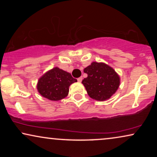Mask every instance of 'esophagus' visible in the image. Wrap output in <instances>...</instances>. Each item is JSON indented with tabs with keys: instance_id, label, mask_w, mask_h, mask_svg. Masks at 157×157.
<instances>
[{
	"instance_id": "34e87169",
	"label": "esophagus",
	"mask_w": 157,
	"mask_h": 157,
	"mask_svg": "<svg viewBox=\"0 0 157 157\" xmlns=\"http://www.w3.org/2000/svg\"><path fill=\"white\" fill-rule=\"evenodd\" d=\"M77 80H78V82H81V81H82V80H83V78H82V77H79V78H78V79H77Z\"/></svg>"
}]
</instances>
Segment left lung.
Masks as SVG:
<instances>
[{
	"label": "left lung",
	"instance_id": "left-lung-1",
	"mask_svg": "<svg viewBox=\"0 0 157 157\" xmlns=\"http://www.w3.org/2000/svg\"><path fill=\"white\" fill-rule=\"evenodd\" d=\"M83 71L88 76L82 81V83L93 99L101 101L109 99L119 89V76L106 63L92 62Z\"/></svg>",
	"mask_w": 157,
	"mask_h": 157
}]
</instances>
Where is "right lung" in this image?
I'll return each mask as SVG.
<instances>
[{
	"mask_svg": "<svg viewBox=\"0 0 157 157\" xmlns=\"http://www.w3.org/2000/svg\"><path fill=\"white\" fill-rule=\"evenodd\" d=\"M76 81L70 73L55 67L38 79L37 89L44 98L51 101H59L68 96L70 85Z\"/></svg>",
	"mask_w": 157,
	"mask_h": 157,
	"instance_id": "add662e5",
	"label": "right lung"
}]
</instances>
